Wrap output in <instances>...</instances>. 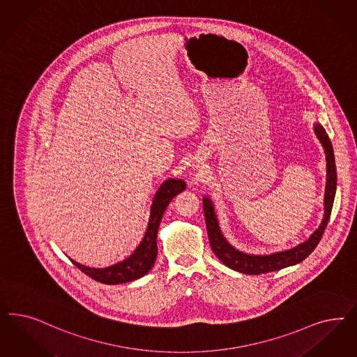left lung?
I'll return each mask as SVG.
<instances>
[{"label": "left lung", "instance_id": "left-lung-1", "mask_svg": "<svg viewBox=\"0 0 357 357\" xmlns=\"http://www.w3.org/2000/svg\"><path fill=\"white\" fill-rule=\"evenodd\" d=\"M314 131L317 138L319 139V142L322 143L324 153H326V162H327L324 217L321 226L314 231V234L306 242L301 243L291 250L271 253V255H250L234 248L230 243L226 241L219 227L218 219H217V214L211 199L204 197L202 202H204V213H205L210 247L223 264L245 275H263L268 272L280 271L290 265L298 264L301 261H303L315 250L318 243L321 242L323 232L326 230V226L330 220L331 210L334 205L335 192H336V167H335L334 149L326 130L321 125H315Z\"/></svg>", "mask_w": 357, "mask_h": 357}]
</instances>
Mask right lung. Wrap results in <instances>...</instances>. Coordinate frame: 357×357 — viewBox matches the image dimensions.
<instances>
[{"label": "right lung", "instance_id": "right-lung-1", "mask_svg": "<svg viewBox=\"0 0 357 357\" xmlns=\"http://www.w3.org/2000/svg\"><path fill=\"white\" fill-rule=\"evenodd\" d=\"M186 188V184L183 180L169 178L161 184L159 190L156 192L152 206H151L150 220L147 231L138 245V248L134 253L127 257L126 260L119 261L116 264L107 266V268H89L80 264L70 259V261L76 265L81 272H84L86 276L93 280L102 282L106 285H115V284H125L134 280H138L140 277L147 275L151 268L155 264L156 256H158V230L160 225L162 214L165 211L173 197L181 193Z\"/></svg>", "mask_w": 357, "mask_h": 357}]
</instances>
